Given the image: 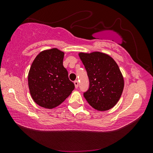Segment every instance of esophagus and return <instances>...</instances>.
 <instances>
[{
  "label": "esophagus",
  "mask_w": 153,
  "mask_h": 153,
  "mask_svg": "<svg viewBox=\"0 0 153 153\" xmlns=\"http://www.w3.org/2000/svg\"><path fill=\"white\" fill-rule=\"evenodd\" d=\"M74 83L75 88H78V86H79V82H78V81H75L74 82Z\"/></svg>",
  "instance_id": "obj_1"
}]
</instances>
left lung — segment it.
Masks as SVG:
<instances>
[{
	"instance_id": "obj_1",
	"label": "left lung",
	"mask_w": 153,
	"mask_h": 153,
	"mask_svg": "<svg viewBox=\"0 0 153 153\" xmlns=\"http://www.w3.org/2000/svg\"><path fill=\"white\" fill-rule=\"evenodd\" d=\"M79 56L89 78L88 91L83 94L95 110L105 111L114 107L124 88V78L116 62L108 54L100 51L79 52Z\"/></svg>"
}]
</instances>
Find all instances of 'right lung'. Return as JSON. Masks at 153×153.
<instances>
[{"label":"right lung","mask_w":153,"mask_h":153,"mask_svg":"<svg viewBox=\"0 0 153 153\" xmlns=\"http://www.w3.org/2000/svg\"><path fill=\"white\" fill-rule=\"evenodd\" d=\"M65 53L57 48L44 50L33 60L28 72V88L33 101L46 108L57 107L74 89L63 66Z\"/></svg>","instance_id":"right-lung-1"}]
</instances>
